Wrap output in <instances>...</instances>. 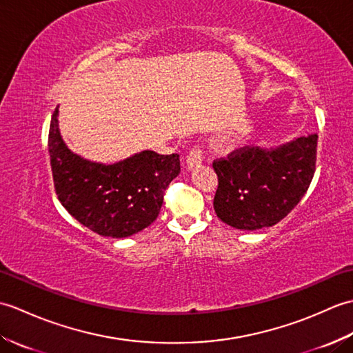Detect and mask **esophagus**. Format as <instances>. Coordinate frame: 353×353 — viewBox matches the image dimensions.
Wrapping results in <instances>:
<instances>
[{
	"instance_id": "34e87169",
	"label": "esophagus",
	"mask_w": 353,
	"mask_h": 353,
	"mask_svg": "<svg viewBox=\"0 0 353 353\" xmlns=\"http://www.w3.org/2000/svg\"><path fill=\"white\" fill-rule=\"evenodd\" d=\"M203 159H205L203 150H201L199 145H194L190 150V153L186 154V165H188V168H196L201 162H203Z\"/></svg>"
}]
</instances>
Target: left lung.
<instances>
[{"mask_svg": "<svg viewBox=\"0 0 353 353\" xmlns=\"http://www.w3.org/2000/svg\"><path fill=\"white\" fill-rule=\"evenodd\" d=\"M316 133L276 150L241 147L212 162L214 209L232 228L256 230L285 219L308 191L317 162Z\"/></svg>", "mask_w": 353, "mask_h": 353, "instance_id": "left-lung-1", "label": "left lung"}]
</instances>
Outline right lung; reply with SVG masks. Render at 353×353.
<instances>
[{"label": "right lung", "instance_id": "right-lung-1", "mask_svg": "<svg viewBox=\"0 0 353 353\" xmlns=\"http://www.w3.org/2000/svg\"><path fill=\"white\" fill-rule=\"evenodd\" d=\"M48 152L57 199L74 219L95 234L125 238L159 215L165 190L181 172L177 153L152 150L114 165L81 159L63 144L52 112Z\"/></svg>", "mask_w": 353, "mask_h": 353}]
</instances>
